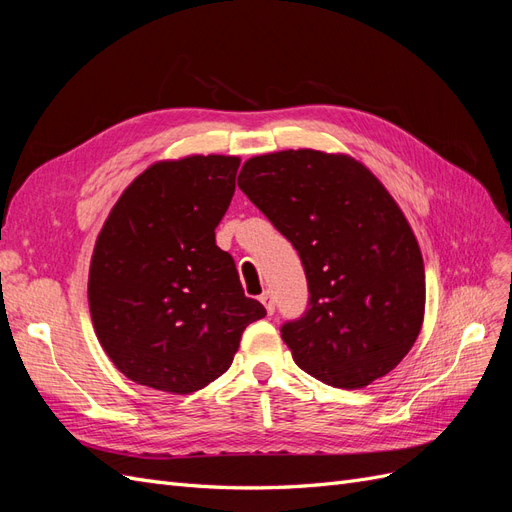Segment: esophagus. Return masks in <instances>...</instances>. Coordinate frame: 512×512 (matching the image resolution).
Returning a JSON list of instances; mask_svg holds the SVG:
<instances>
[{"label": "esophagus", "instance_id": "1", "mask_svg": "<svg viewBox=\"0 0 512 512\" xmlns=\"http://www.w3.org/2000/svg\"><path fill=\"white\" fill-rule=\"evenodd\" d=\"M260 303L265 305V309H267V314H273L275 312V299H273V294L269 292V290H265L260 294Z\"/></svg>", "mask_w": 512, "mask_h": 512}]
</instances>
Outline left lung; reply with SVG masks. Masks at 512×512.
<instances>
[{
	"mask_svg": "<svg viewBox=\"0 0 512 512\" xmlns=\"http://www.w3.org/2000/svg\"><path fill=\"white\" fill-rule=\"evenodd\" d=\"M241 192L297 250L307 309L282 324L292 359L335 389H363L414 346L425 267L384 185L348 156L288 149L247 160Z\"/></svg>",
	"mask_w": 512,
	"mask_h": 512,
	"instance_id": "8db88e82",
	"label": "left lung"
}]
</instances>
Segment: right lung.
<instances>
[{
	"instance_id": "obj_1",
	"label": "right lung",
	"mask_w": 512,
	"mask_h": 512,
	"mask_svg": "<svg viewBox=\"0 0 512 512\" xmlns=\"http://www.w3.org/2000/svg\"><path fill=\"white\" fill-rule=\"evenodd\" d=\"M237 170L232 156L153 164L100 230L91 320L108 359L136 384L177 395L203 389L230 367L247 324L267 316L215 245Z\"/></svg>"
}]
</instances>
